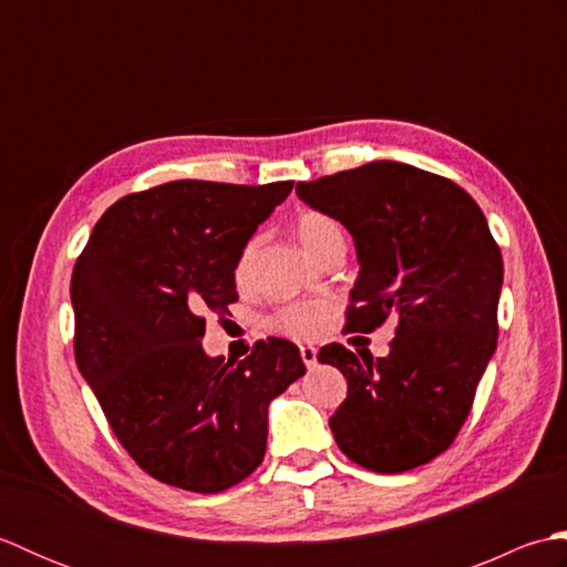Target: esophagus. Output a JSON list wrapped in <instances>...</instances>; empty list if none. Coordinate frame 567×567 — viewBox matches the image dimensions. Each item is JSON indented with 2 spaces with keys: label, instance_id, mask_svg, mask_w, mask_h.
<instances>
[{
  "label": "esophagus",
  "instance_id": "obj_1",
  "mask_svg": "<svg viewBox=\"0 0 567 567\" xmlns=\"http://www.w3.org/2000/svg\"><path fill=\"white\" fill-rule=\"evenodd\" d=\"M299 353H302V360L309 370L317 368V348L315 346H302L299 348Z\"/></svg>",
  "mask_w": 567,
  "mask_h": 567
}]
</instances>
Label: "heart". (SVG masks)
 I'll return each mask as SVG.
<instances>
[{
	"instance_id": "1",
	"label": "heart",
	"mask_w": 567,
	"mask_h": 567,
	"mask_svg": "<svg viewBox=\"0 0 567 567\" xmlns=\"http://www.w3.org/2000/svg\"><path fill=\"white\" fill-rule=\"evenodd\" d=\"M295 234L299 238V244L307 248L311 258L319 256L321 248H327L333 238H343L341 226L336 224L331 216L321 214V212H305L299 216L295 224ZM252 256V244H248L240 252V258L236 262V282H246L248 275V265ZM327 317H329V307L321 302H295L290 307L280 309V315L275 317V327L290 333L299 336V339H311V336H319L327 327Z\"/></svg>"
}]
</instances>
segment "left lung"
<instances>
[{"label":"left lung","mask_w":567,"mask_h":567,"mask_svg":"<svg viewBox=\"0 0 567 567\" xmlns=\"http://www.w3.org/2000/svg\"><path fill=\"white\" fill-rule=\"evenodd\" d=\"M297 197L353 236L348 331L396 319L390 355L319 351L348 380L333 439L375 473L424 465L461 431L497 348L504 265L485 214L451 179L394 161L297 183Z\"/></svg>","instance_id":"8db88e82"}]
</instances>
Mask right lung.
<instances>
[{
	"mask_svg": "<svg viewBox=\"0 0 567 567\" xmlns=\"http://www.w3.org/2000/svg\"><path fill=\"white\" fill-rule=\"evenodd\" d=\"M295 183L177 179L112 204L70 282L75 360L128 455L155 480L214 495L262 463L268 406L307 372L258 341L240 363L202 351L204 315L236 302V262Z\"/></svg>",
	"mask_w": 567,
	"mask_h": 567,
	"instance_id": "right-lung-1",
	"label": "right lung"
}]
</instances>
